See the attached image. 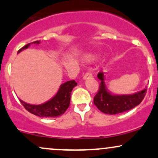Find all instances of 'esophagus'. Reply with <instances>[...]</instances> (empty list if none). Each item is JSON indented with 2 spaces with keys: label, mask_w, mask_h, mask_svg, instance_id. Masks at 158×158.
<instances>
[{
  "label": "esophagus",
  "mask_w": 158,
  "mask_h": 158,
  "mask_svg": "<svg viewBox=\"0 0 158 158\" xmlns=\"http://www.w3.org/2000/svg\"><path fill=\"white\" fill-rule=\"evenodd\" d=\"M92 77V74L91 73H86L84 76H83V80H85L86 79H88V78Z\"/></svg>",
  "instance_id": "esophagus-1"
}]
</instances>
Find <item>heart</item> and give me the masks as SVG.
I'll list each match as a JSON object with an SVG mask.
<instances>
[{
	"mask_svg": "<svg viewBox=\"0 0 158 158\" xmlns=\"http://www.w3.org/2000/svg\"><path fill=\"white\" fill-rule=\"evenodd\" d=\"M85 60H87L88 62H91V61H94V60H95L97 59V56L95 55H94V54H89V55H87L85 56Z\"/></svg>",
	"mask_w": 158,
	"mask_h": 158,
	"instance_id": "b5f03b06",
	"label": "heart"
}]
</instances>
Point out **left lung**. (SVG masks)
<instances>
[{
	"label": "left lung",
	"instance_id": "left-lung-1",
	"mask_svg": "<svg viewBox=\"0 0 158 158\" xmlns=\"http://www.w3.org/2000/svg\"><path fill=\"white\" fill-rule=\"evenodd\" d=\"M98 78L100 80V88L94 98V103L103 113L115 115L131 110L143 101L146 94L145 88L132 94H115L107 88L103 73H99Z\"/></svg>",
	"mask_w": 158,
	"mask_h": 158
}]
</instances>
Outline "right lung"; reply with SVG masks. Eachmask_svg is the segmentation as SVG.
<instances>
[{
    "label": "right lung",
    "mask_w": 158,
    "mask_h": 158,
    "mask_svg": "<svg viewBox=\"0 0 158 158\" xmlns=\"http://www.w3.org/2000/svg\"><path fill=\"white\" fill-rule=\"evenodd\" d=\"M31 43L38 45L40 43V41L37 40ZM31 43H28L20 48L18 51V53L28 48ZM76 85H77V83L75 82V80L68 81V82L63 83L60 85L58 92L53 98L48 100V101L39 105L30 104V103H25L20 99L19 100L26 110L34 115L43 118L59 117L64 113L65 111L70 106L71 92L73 88Z\"/></svg>",
    "instance_id": "add662e5"
}]
</instances>
